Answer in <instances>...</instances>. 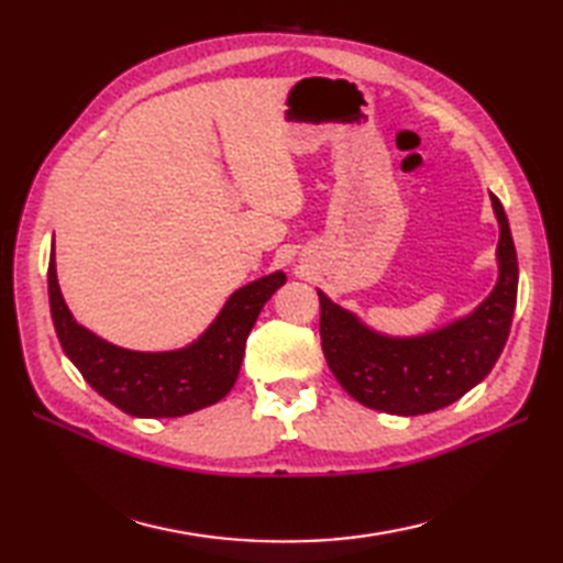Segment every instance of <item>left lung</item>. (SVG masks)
Instances as JSON below:
<instances>
[{
  "label": "left lung",
  "instance_id": "left-lung-1",
  "mask_svg": "<svg viewBox=\"0 0 563 563\" xmlns=\"http://www.w3.org/2000/svg\"><path fill=\"white\" fill-rule=\"evenodd\" d=\"M500 224L498 283L476 312L416 339L379 336L319 292L321 349L339 385L369 409L418 416L464 397L492 373L508 341L518 297V254L506 210L492 194Z\"/></svg>",
  "mask_w": 563,
  "mask_h": 563
}]
</instances>
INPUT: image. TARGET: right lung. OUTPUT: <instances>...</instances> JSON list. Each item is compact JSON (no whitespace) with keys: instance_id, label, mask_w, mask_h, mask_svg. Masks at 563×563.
<instances>
[{"instance_id":"obj_1","label":"right lung","mask_w":563,"mask_h":563,"mask_svg":"<svg viewBox=\"0 0 563 563\" xmlns=\"http://www.w3.org/2000/svg\"><path fill=\"white\" fill-rule=\"evenodd\" d=\"M280 285H285L280 271L244 285L188 349L137 353L118 349L79 327L59 292L55 251L47 266L51 314L63 351L103 399L137 418H176L220 401L239 377L246 339L263 305Z\"/></svg>"}]
</instances>
